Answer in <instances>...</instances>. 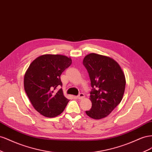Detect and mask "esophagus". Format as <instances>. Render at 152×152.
Returning a JSON list of instances; mask_svg holds the SVG:
<instances>
[{
    "label": "esophagus",
    "instance_id": "obj_1",
    "mask_svg": "<svg viewBox=\"0 0 152 152\" xmlns=\"http://www.w3.org/2000/svg\"><path fill=\"white\" fill-rule=\"evenodd\" d=\"M76 97H77V99H83L85 97V95L83 93H80Z\"/></svg>",
    "mask_w": 152,
    "mask_h": 152
}]
</instances>
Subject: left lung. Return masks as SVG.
<instances>
[{
    "label": "left lung",
    "instance_id": "obj_1",
    "mask_svg": "<svg viewBox=\"0 0 152 152\" xmlns=\"http://www.w3.org/2000/svg\"><path fill=\"white\" fill-rule=\"evenodd\" d=\"M87 69L93 88L90 92L92 108L86 114L93 119L109 115L122 100L125 77L114 59L97 53L86 55L83 61Z\"/></svg>",
    "mask_w": 152,
    "mask_h": 152
}]
</instances>
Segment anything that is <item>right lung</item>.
<instances>
[{"label": "right lung", "mask_w": 152, "mask_h": 152, "mask_svg": "<svg viewBox=\"0 0 152 152\" xmlns=\"http://www.w3.org/2000/svg\"><path fill=\"white\" fill-rule=\"evenodd\" d=\"M72 64V60L62 55L39 56L30 64L24 76V89L33 107L41 115L53 118L60 115L69 101L60 88V76Z\"/></svg>", "instance_id": "1"}]
</instances>
